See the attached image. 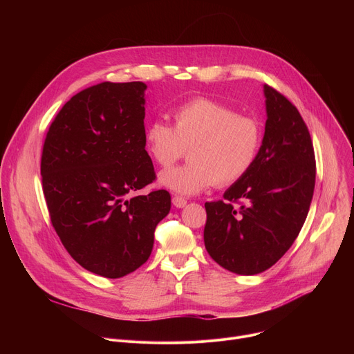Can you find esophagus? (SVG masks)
I'll return each mask as SVG.
<instances>
[{"label": "esophagus", "instance_id": "obj_1", "mask_svg": "<svg viewBox=\"0 0 354 354\" xmlns=\"http://www.w3.org/2000/svg\"><path fill=\"white\" fill-rule=\"evenodd\" d=\"M172 203H174V205H175L176 208H183L185 205H187V199L179 196V195H175V196L172 198Z\"/></svg>", "mask_w": 354, "mask_h": 354}]
</instances>
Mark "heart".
<instances>
[{
    "label": "heart",
    "mask_w": 354,
    "mask_h": 354,
    "mask_svg": "<svg viewBox=\"0 0 354 354\" xmlns=\"http://www.w3.org/2000/svg\"><path fill=\"white\" fill-rule=\"evenodd\" d=\"M172 116L175 126L156 119L145 132L146 151L163 169L180 159L187 146H192L191 163L159 176L163 187L195 195L215 183L231 185L254 166L263 140L261 126L255 119L203 97L176 106Z\"/></svg>",
    "instance_id": "1"
}]
</instances>
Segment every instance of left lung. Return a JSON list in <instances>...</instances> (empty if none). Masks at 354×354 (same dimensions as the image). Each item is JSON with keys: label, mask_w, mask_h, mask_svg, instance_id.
Returning a JSON list of instances; mask_svg holds the SVG:
<instances>
[{"label": "left lung", "mask_w": 354, "mask_h": 354, "mask_svg": "<svg viewBox=\"0 0 354 354\" xmlns=\"http://www.w3.org/2000/svg\"><path fill=\"white\" fill-rule=\"evenodd\" d=\"M264 95L266 132L254 166L225 191V201L205 203V248L215 263L239 275L263 272L288 251L315 185L313 142L300 111L268 84Z\"/></svg>", "instance_id": "obj_1"}]
</instances>
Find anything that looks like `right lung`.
I'll return each instance as SVG.
<instances>
[{"instance_id":"add662e5","label":"right lung","mask_w":354,"mask_h":354,"mask_svg":"<svg viewBox=\"0 0 354 354\" xmlns=\"http://www.w3.org/2000/svg\"><path fill=\"white\" fill-rule=\"evenodd\" d=\"M142 82H104L73 96L51 123L41 155L51 224L73 259L120 278L147 261L171 211L165 189L126 199L156 178L145 149Z\"/></svg>"}]
</instances>
